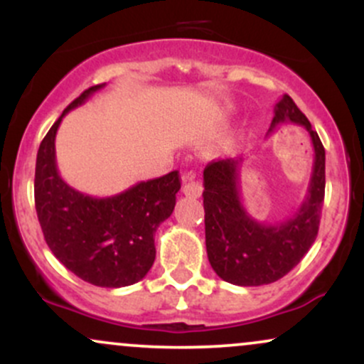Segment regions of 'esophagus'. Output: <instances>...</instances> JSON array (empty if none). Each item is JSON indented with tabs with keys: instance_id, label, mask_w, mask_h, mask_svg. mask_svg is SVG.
<instances>
[{
	"instance_id": "1",
	"label": "esophagus",
	"mask_w": 364,
	"mask_h": 364,
	"mask_svg": "<svg viewBox=\"0 0 364 364\" xmlns=\"http://www.w3.org/2000/svg\"><path fill=\"white\" fill-rule=\"evenodd\" d=\"M183 193H185L186 196H190V198H198V196L203 193L202 183L193 181L191 178H188L185 186H183Z\"/></svg>"
}]
</instances>
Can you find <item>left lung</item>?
Wrapping results in <instances>:
<instances>
[{"label": "left lung", "mask_w": 364, "mask_h": 364, "mask_svg": "<svg viewBox=\"0 0 364 364\" xmlns=\"http://www.w3.org/2000/svg\"><path fill=\"white\" fill-rule=\"evenodd\" d=\"M287 121L306 128L315 159L306 198L282 223H258L246 212L240 191L243 159L212 161L203 169L208 262L223 281L235 286H263L279 281L301 262L318 235L325 198V149L306 116L289 95H282L274 107L269 133Z\"/></svg>", "instance_id": "left-lung-1"}]
</instances>
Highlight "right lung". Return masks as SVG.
<instances>
[{
	"label": "right lung",
	"mask_w": 364,
	"mask_h": 364,
	"mask_svg": "<svg viewBox=\"0 0 364 364\" xmlns=\"http://www.w3.org/2000/svg\"><path fill=\"white\" fill-rule=\"evenodd\" d=\"M104 85L90 87L75 99L41 141L36 210L46 243L66 269L94 286L124 287L141 281L156 260L154 235L173 214L181 181L178 171H171L118 195L95 198L60 176L54 139L61 119Z\"/></svg>",
	"instance_id": "right-lung-1"
}]
</instances>
